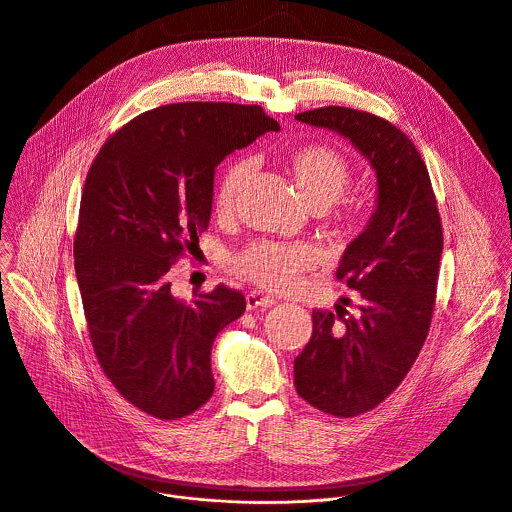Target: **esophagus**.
<instances>
[{
    "mask_svg": "<svg viewBox=\"0 0 512 512\" xmlns=\"http://www.w3.org/2000/svg\"><path fill=\"white\" fill-rule=\"evenodd\" d=\"M275 305V299L261 293V291H251L247 293V309H263V307H271Z\"/></svg>",
    "mask_w": 512,
    "mask_h": 512,
    "instance_id": "esophagus-1",
    "label": "esophagus"
}]
</instances>
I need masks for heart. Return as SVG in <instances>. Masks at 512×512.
Segmentation results:
<instances>
[{"label":"heart","mask_w":512,"mask_h":512,"mask_svg":"<svg viewBox=\"0 0 512 512\" xmlns=\"http://www.w3.org/2000/svg\"><path fill=\"white\" fill-rule=\"evenodd\" d=\"M285 168L295 187L311 209H327L352 185L354 166L344 150L327 142H305L285 152ZM249 168L245 162H233L225 168L215 193L213 209L227 217L233 213L239 191L245 185ZM335 217L348 231H360L370 209L364 201H342ZM317 265V253L305 245H287L275 241H257L231 257V269L271 291H291L299 287L303 275Z\"/></svg>","instance_id":"obj_1"}]
</instances>
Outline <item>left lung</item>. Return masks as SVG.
<instances>
[{"label": "left lung", "mask_w": 512, "mask_h": 512, "mask_svg": "<svg viewBox=\"0 0 512 512\" xmlns=\"http://www.w3.org/2000/svg\"><path fill=\"white\" fill-rule=\"evenodd\" d=\"M350 138L378 179V207L346 249L335 277L362 295L358 313L313 309V333L295 358V390L313 408L354 418L382 404L414 366L436 303L442 223L428 168L392 122L323 106L295 116Z\"/></svg>", "instance_id": "left-lung-1"}]
</instances>
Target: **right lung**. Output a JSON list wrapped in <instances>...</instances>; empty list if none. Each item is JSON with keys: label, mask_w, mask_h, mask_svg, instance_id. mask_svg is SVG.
I'll use <instances>...</instances> for the list:
<instances>
[{"label": "right lung", "mask_w": 512, "mask_h": 512, "mask_svg": "<svg viewBox=\"0 0 512 512\" xmlns=\"http://www.w3.org/2000/svg\"><path fill=\"white\" fill-rule=\"evenodd\" d=\"M269 130L279 124L261 106L166 104L108 136L88 170L74 269L90 342L118 394L148 416L179 420L213 396V342L245 297L217 285L179 301L168 271L209 227L215 166Z\"/></svg>", "instance_id": "right-lung-1"}]
</instances>
